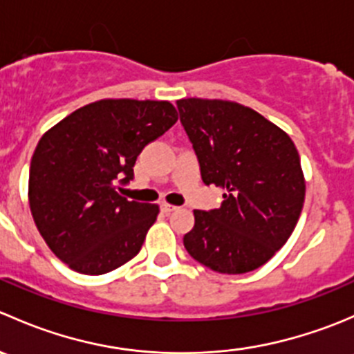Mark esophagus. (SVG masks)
<instances>
[{"label": "esophagus", "mask_w": 354, "mask_h": 354, "mask_svg": "<svg viewBox=\"0 0 354 354\" xmlns=\"http://www.w3.org/2000/svg\"><path fill=\"white\" fill-rule=\"evenodd\" d=\"M176 209H178L176 205H171V203H167V202L160 203V210H162L164 214H169V212H173V210H176Z\"/></svg>", "instance_id": "esophagus-1"}]
</instances>
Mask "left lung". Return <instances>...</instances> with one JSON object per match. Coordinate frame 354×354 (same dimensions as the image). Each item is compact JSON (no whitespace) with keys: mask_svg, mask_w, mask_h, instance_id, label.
Wrapping results in <instances>:
<instances>
[{"mask_svg":"<svg viewBox=\"0 0 354 354\" xmlns=\"http://www.w3.org/2000/svg\"><path fill=\"white\" fill-rule=\"evenodd\" d=\"M176 106L203 183L224 192L219 209L194 210L185 248L221 274L259 269L291 236L305 202L295 144L286 131L238 102L190 97Z\"/></svg>","mask_w":354,"mask_h":354,"instance_id":"obj_1","label":"left lung"}]
</instances>
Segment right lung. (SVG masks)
I'll return each instance as SVG.
<instances>
[{"instance_id":"1","label":"right lung","mask_w":354,"mask_h":354,"mask_svg":"<svg viewBox=\"0 0 354 354\" xmlns=\"http://www.w3.org/2000/svg\"><path fill=\"white\" fill-rule=\"evenodd\" d=\"M178 120L167 101L102 99L46 131L28 173L34 223L70 269L101 276L133 259L159 205L127 200L118 183L133 180L142 149Z\"/></svg>"}]
</instances>
